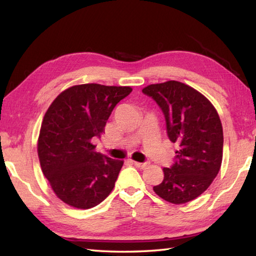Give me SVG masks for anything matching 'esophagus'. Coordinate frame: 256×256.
I'll return each instance as SVG.
<instances>
[{"instance_id":"34e87169","label":"esophagus","mask_w":256,"mask_h":256,"mask_svg":"<svg viewBox=\"0 0 256 256\" xmlns=\"http://www.w3.org/2000/svg\"><path fill=\"white\" fill-rule=\"evenodd\" d=\"M134 165L138 168H145L148 166V162H133Z\"/></svg>"}]
</instances>
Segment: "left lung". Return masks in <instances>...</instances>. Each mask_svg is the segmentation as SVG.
I'll return each mask as SVG.
<instances>
[{
	"instance_id": "obj_1",
	"label": "left lung",
	"mask_w": 256,
	"mask_h": 256,
	"mask_svg": "<svg viewBox=\"0 0 256 256\" xmlns=\"http://www.w3.org/2000/svg\"><path fill=\"white\" fill-rule=\"evenodd\" d=\"M164 112L167 135L179 145L176 160L162 168L164 179L153 189L174 204H186L206 192L220 170L224 130L214 104L186 84L170 80L142 90Z\"/></svg>"
}]
</instances>
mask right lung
<instances>
[{"label":"right lung","instance_id":"obj_1","mask_svg":"<svg viewBox=\"0 0 256 256\" xmlns=\"http://www.w3.org/2000/svg\"><path fill=\"white\" fill-rule=\"evenodd\" d=\"M131 86L84 84L59 94L42 118L37 153L42 172L57 197L77 209L102 202L114 188L123 160L94 150L118 103Z\"/></svg>","mask_w":256,"mask_h":256}]
</instances>
